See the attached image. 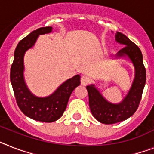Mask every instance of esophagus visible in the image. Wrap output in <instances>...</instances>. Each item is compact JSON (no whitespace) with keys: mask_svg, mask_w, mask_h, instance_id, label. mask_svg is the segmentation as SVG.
Returning a JSON list of instances; mask_svg holds the SVG:
<instances>
[{"mask_svg":"<svg viewBox=\"0 0 154 154\" xmlns=\"http://www.w3.org/2000/svg\"><path fill=\"white\" fill-rule=\"evenodd\" d=\"M91 82V78L88 76L84 75L81 78V83L82 85H87Z\"/></svg>","mask_w":154,"mask_h":154,"instance_id":"1","label":"esophagus"}]
</instances>
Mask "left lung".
Masks as SVG:
<instances>
[{
	"label": "left lung",
	"mask_w": 154,
	"mask_h": 154,
	"mask_svg": "<svg viewBox=\"0 0 154 154\" xmlns=\"http://www.w3.org/2000/svg\"><path fill=\"white\" fill-rule=\"evenodd\" d=\"M116 41L125 46L118 51L117 56L128 55L135 66V77L132 87L123 102L115 105L107 102L93 85L87 86L89 107L97 121L110 125L125 121L132 116L140 103L146 79V68L143 65V55L139 48L123 33H116Z\"/></svg>",
	"instance_id": "left-lung-1"
}]
</instances>
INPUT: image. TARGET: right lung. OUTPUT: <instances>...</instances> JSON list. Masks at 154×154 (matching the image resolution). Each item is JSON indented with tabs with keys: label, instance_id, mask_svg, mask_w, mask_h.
I'll return each instance as SVG.
<instances>
[{
	"label": "right lung",
	"instance_id": "add662e5",
	"mask_svg": "<svg viewBox=\"0 0 154 154\" xmlns=\"http://www.w3.org/2000/svg\"><path fill=\"white\" fill-rule=\"evenodd\" d=\"M51 26L41 27L33 30L19 41L15 50L11 64L10 79L18 106L27 117L42 122H53L61 117L66 110L69 96L81 84V77L76 75L59 88L47 98H37L27 89L23 79V56L25 51L34 45L40 34L50 33Z\"/></svg>",
	"mask_w": 154,
	"mask_h": 154
}]
</instances>
